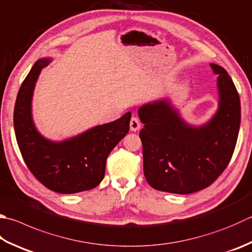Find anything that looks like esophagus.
<instances>
[{
    "mask_svg": "<svg viewBox=\"0 0 252 252\" xmlns=\"http://www.w3.org/2000/svg\"><path fill=\"white\" fill-rule=\"evenodd\" d=\"M130 130L131 131H137V130H139L140 129V127H141V124H140V122H139V120L137 117H131V120H130Z\"/></svg>",
    "mask_w": 252,
    "mask_h": 252,
    "instance_id": "34e87169",
    "label": "esophagus"
}]
</instances>
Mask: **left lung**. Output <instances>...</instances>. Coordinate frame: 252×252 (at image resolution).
Masks as SVG:
<instances>
[{
  "mask_svg": "<svg viewBox=\"0 0 252 252\" xmlns=\"http://www.w3.org/2000/svg\"><path fill=\"white\" fill-rule=\"evenodd\" d=\"M218 74L220 108L206 125L192 127L167 99L138 111L144 173L158 191L189 194L205 189L224 172L234 154L240 126V99L227 71L211 63Z\"/></svg>",
  "mask_w": 252,
  "mask_h": 252,
  "instance_id": "left-lung-1",
  "label": "left lung"
}]
</instances>
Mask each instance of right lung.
I'll list each match as a JSON object with an SVG mask.
<instances>
[{"mask_svg":"<svg viewBox=\"0 0 252 252\" xmlns=\"http://www.w3.org/2000/svg\"><path fill=\"white\" fill-rule=\"evenodd\" d=\"M49 63L36 61L18 91L14 108L17 144L27 168L46 188L63 194L88 191L103 180L108 155L129 130L131 113L68 140H47L32 123V97L38 75Z\"/></svg>","mask_w":252,"mask_h":252,"instance_id":"1","label":"right lung"}]
</instances>
